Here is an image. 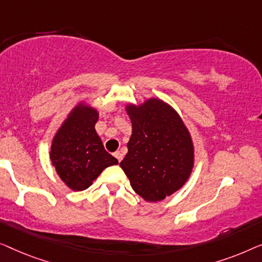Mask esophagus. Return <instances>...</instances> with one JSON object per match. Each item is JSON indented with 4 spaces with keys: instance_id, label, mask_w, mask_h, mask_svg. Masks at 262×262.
Segmentation results:
<instances>
[{
    "instance_id": "esophagus-1",
    "label": "esophagus",
    "mask_w": 262,
    "mask_h": 262,
    "mask_svg": "<svg viewBox=\"0 0 262 262\" xmlns=\"http://www.w3.org/2000/svg\"><path fill=\"white\" fill-rule=\"evenodd\" d=\"M114 157H115V158H116V159H117V160H119V161H121V160H122V158H123V154H122V153H121V152H120V150H117V152H115V153H114Z\"/></svg>"
}]
</instances>
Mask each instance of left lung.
I'll return each mask as SVG.
<instances>
[{
  "mask_svg": "<svg viewBox=\"0 0 262 262\" xmlns=\"http://www.w3.org/2000/svg\"><path fill=\"white\" fill-rule=\"evenodd\" d=\"M132 122L128 153L120 163L130 186L146 202L164 201L182 189L194 166V145L177 110L157 97L126 103Z\"/></svg>",
  "mask_w": 262,
  "mask_h": 262,
  "instance_id": "obj_1",
  "label": "left lung"
}]
</instances>
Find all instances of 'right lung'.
Wrapping results in <instances>:
<instances>
[{"label": "right lung", "mask_w": 262, "mask_h": 262, "mask_svg": "<svg viewBox=\"0 0 262 262\" xmlns=\"http://www.w3.org/2000/svg\"><path fill=\"white\" fill-rule=\"evenodd\" d=\"M98 110L79 101L62 121L51 142L50 159L61 182L72 191H84L106 167L117 165L95 129Z\"/></svg>", "instance_id": "right-lung-1"}]
</instances>
